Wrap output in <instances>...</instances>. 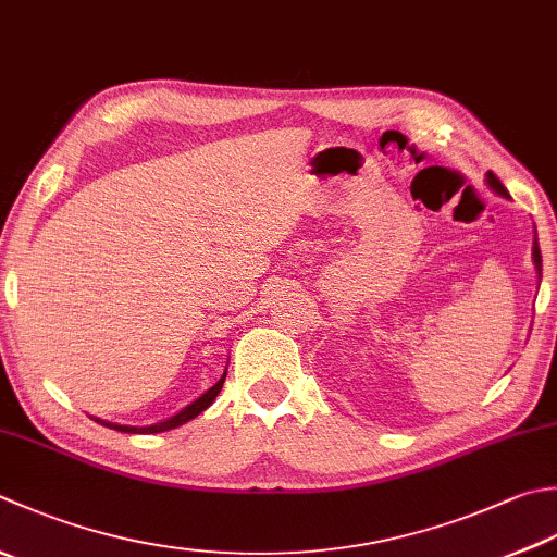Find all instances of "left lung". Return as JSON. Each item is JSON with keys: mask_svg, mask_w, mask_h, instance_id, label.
<instances>
[{"mask_svg": "<svg viewBox=\"0 0 557 557\" xmlns=\"http://www.w3.org/2000/svg\"><path fill=\"white\" fill-rule=\"evenodd\" d=\"M487 183L493 185V190L503 195V198H509L507 188H505L503 183H499V178L495 176L493 171H487ZM533 263H536V270H539V275H541V248H539V242H533Z\"/></svg>", "mask_w": 557, "mask_h": 557, "instance_id": "1", "label": "left lung"}]
</instances>
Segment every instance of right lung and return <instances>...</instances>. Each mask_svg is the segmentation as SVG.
<instances>
[{"instance_id":"obj_1","label":"right lung","mask_w":557,"mask_h":557,"mask_svg":"<svg viewBox=\"0 0 557 557\" xmlns=\"http://www.w3.org/2000/svg\"><path fill=\"white\" fill-rule=\"evenodd\" d=\"M224 379H226V372H224V376H222L220 381H216V384H214L210 391H207V394H202L198 400H193L190 406H185V408L178 412V416H173V418L163 420V422H157V424H149V428H127V424H113V422H103V420H96V422H101V424H106V428L117 430V432H127V434H157V432L173 430V428H178V424H185L188 420L198 418L202 410L210 408L212 400H214L216 396H220Z\"/></svg>"}]
</instances>
